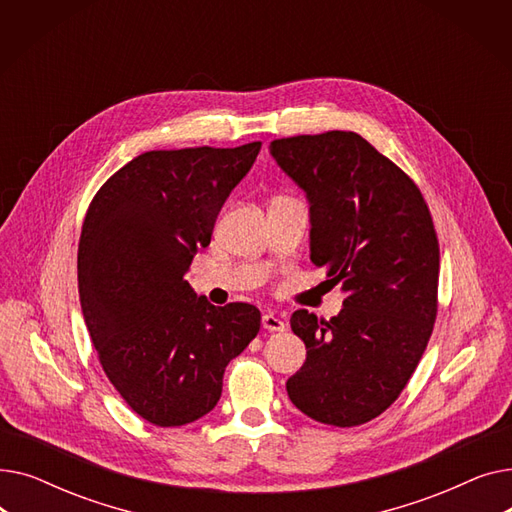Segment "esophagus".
I'll return each instance as SVG.
<instances>
[{"mask_svg": "<svg viewBox=\"0 0 512 512\" xmlns=\"http://www.w3.org/2000/svg\"><path fill=\"white\" fill-rule=\"evenodd\" d=\"M261 324H263V328H265L267 332H284V330H286L284 319L278 317V315H274V313H265L263 319H261Z\"/></svg>", "mask_w": 512, "mask_h": 512, "instance_id": "obj_1", "label": "esophagus"}]
</instances>
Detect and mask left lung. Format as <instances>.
Listing matches in <instances>:
<instances>
[{
    "mask_svg": "<svg viewBox=\"0 0 512 512\" xmlns=\"http://www.w3.org/2000/svg\"><path fill=\"white\" fill-rule=\"evenodd\" d=\"M270 153L307 195L313 265L346 292L330 321L292 313L307 359L286 382L288 398L319 423H367L405 390L434 330L432 215L417 184L357 132L278 139Z\"/></svg>",
    "mask_w": 512,
    "mask_h": 512,
    "instance_id": "obj_1",
    "label": "left lung"
}]
</instances>
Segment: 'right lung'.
<instances>
[{
  "label": "right lung",
  "mask_w": 512,
  "mask_h": 512,
  "mask_svg": "<svg viewBox=\"0 0 512 512\" xmlns=\"http://www.w3.org/2000/svg\"><path fill=\"white\" fill-rule=\"evenodd\" d=\"M261 143L147 151L107 180L78 242V294L93 346L126 405L159 427L207 415L226 365L257 336L249 303L215 307L184 280Z\"/></svg>",
  "instance_id": "1"
}]
</instances>
